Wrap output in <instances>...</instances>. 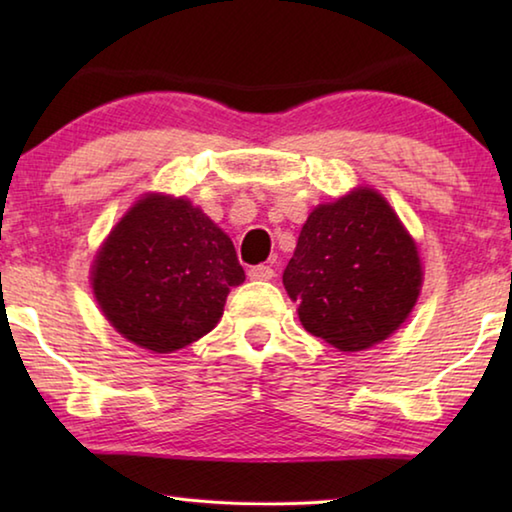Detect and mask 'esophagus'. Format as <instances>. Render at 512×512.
<instances>
[{"instance_id": "obj_1", "label": "esophagus", "mask_w": 512, "mask_h": 512, "mask_svg": "<svg viewBox=\"0 0 512 512\" xmlns=\"http://www.w3.org/2000/svg\"><path fill=\"white\" fill-rule=\"evenodd\" d=\"M248 277L250 280H273L275 277V271L271 266H264V264H259V266H250L248 268Z\"/></svg>"}]
</instances>
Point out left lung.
Wrapping results in <instances>:
<instances>
[{"instance_id":"left-lung-1","label":"left lung","mask_w":512,"mask_h":512,"mask_svg":"<svg viewBox=\"0 0 512 512\" xmlns=\"http://www.w3.org/2000/svg\"><path fill=\"white\" fill-rule=\"evenodd\" d=\"M282 282L300 302L309 334L341 352H359L386 341L409 318L422 264L386 198L357 187L307 216Z\"/></svg>"}]
</instances>
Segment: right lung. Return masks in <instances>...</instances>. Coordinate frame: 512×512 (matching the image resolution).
I'll return each instance as SVG.
<instances>
[{
    "instance_id": "obj_1",
    "label": "right lung",
    "mask_w": 512,
    "mask_h": 512,
    "mask_svg": "<svg viewBox=\"0 0 512 512\" xmlns=\"http://www.w3.org/2000/svg\"><path fill=\"white\" fill-rule=\"evenodd\" d=\"M246 280L230 237L187 198L146 194L110 230L92 291L117 332L176 352L212 332L230 287Z\"/></svg>"
}]
</instances>
